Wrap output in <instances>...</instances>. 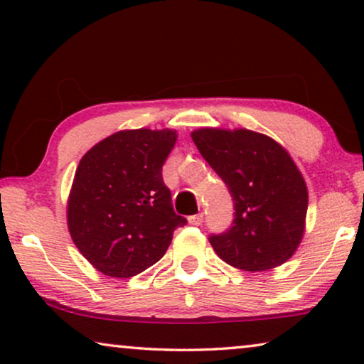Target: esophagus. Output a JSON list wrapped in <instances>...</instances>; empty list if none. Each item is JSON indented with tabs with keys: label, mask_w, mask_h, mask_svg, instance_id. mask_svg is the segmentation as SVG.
Here are the masks:
<instances>
[{
	"label": "esophagus",
	"mask_w": 364,
	"mask_h": 364,
	"mask_svg": "<svg viewBox=\"0 0 364 364\" xmlns=\"http://www.w3.org/2000/svg\"><path fill=\"white\" fill-rule=\"evenodd\" d=\"M202 222H203V215L202 213H197V215H192V217H188V223H191V225H202Z\"/></svg>",
	"instance_id": "34e87169"
}]
</instances>
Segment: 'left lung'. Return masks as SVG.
Masks as SVG:
<instances>
[{"mask_svg":"<svg viewBox=\"0 0 364 364\" xmlns=\"http://www.w3.org/2000/svg\"><path fill=\"white\" fill-rule=\"evenodd\" d=\"M191 137L235 203L233 225L210 237L217 255L252 273L283 265L300 247L308 210L306 182L287 149L243 127H200Z\"/></svg>","mask_w":364,"mask_h":364,"instance_id":"obj_1","label":"left lung"}]
</instances>
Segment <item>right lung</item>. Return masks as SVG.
<instances>
[{"instance_id": "1", "label": "right lung", "mask_w": 364, "mask_h": 364, "mask_svg": "<svg viewBox=\"0 0 364 364\" xmlns=\"http://www.w3.org/2000/svg\"><path fill=\"white\" fill-rule=\"evenodd\" d=\"M173 129H126L84 154L68 197L74 245L97 272L131 278L164 257L186 218L173 212L162 166Z\"/></svg>"}]
</instances>
